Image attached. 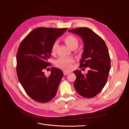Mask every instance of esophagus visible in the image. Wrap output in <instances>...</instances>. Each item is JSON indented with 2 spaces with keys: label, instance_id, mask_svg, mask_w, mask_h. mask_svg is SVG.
<instances>
[{
  "label": "esophagus",
  "instance_id": "obj_1",
  "mask_svg": "<svg viewBox=\"0 0 129 129\" xmlns=\"http://www.w3.org/2000/svg\"><path fill=\"white\" fill-rule=\"evenodd\" d=\"M70 73L69 72H67V71H64V75H67Z\"/></svg>",
  "mask_w": 129,
  "mask_h": 129
}]
</instances>
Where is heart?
Returning a JSON list of instances; mask_svg holds the SVG:
<instances>
[{
  "instance_id": "heart-1",
  "label": "heart",
  "mask_w": 129,
  "mask_h": 129,
  "mask_svg": "<svg viewBox=\"0 0 129 129\" xmlns=\"http://www.w3.org/2000/svg\"><path fill=\"white\" fill-rule=\"evenodd\" d=\"M63 41L71 49L77 48L78 47L79 41L78 39L75 36L69 35L65 36L63 38ZM58 44L56 42H54L51 46V52L52 54H55L57 47ZM74 59L72 58L61 57L55 61V65L58 68L65 71H68L72 68V65L74 62Z\"/></svg>"
}]
</instances>
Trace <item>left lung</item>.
<instances>
[{
    "label": "left lung",
    "instance_id": "obj_1",
    "mask_svg": "<svg viewBox=\"0 0 129 129\" xmlns=\"http://www.w3.org/2000/svg\"><path fill=\"white\" fill-rule=\"evenodd\" d=\"M69 31L79 35L83 40L84 48L80 68H90L86 75L78 70L74 72L76 76L74 87L80 96L92 98L106 84L111 67L109 51L104 40L88 28H77Z\"/></svg>",
    "mask_w": 129,
    "mask_h": 129
}]
</instances>
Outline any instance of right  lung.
<instances>
[{"mask_svg":"<svg viewBox=\"0 0 129 129\" xmlns=\"http://www.w3.org/2000/svg\"><path fill=\"white\" fill-rule=\"evenodd\" d=\"M66 30L39 27L31 31L19 46L16 67L19 81L28 95L38 102H48L56 94L63 72L52 67L47 77L43 71L51 65L48 59L52 44Z\"/></svg>","mask_w":129,"mask_h":129,"instance_id":"right-lung-1","label":"right lung"}]
</instances>
